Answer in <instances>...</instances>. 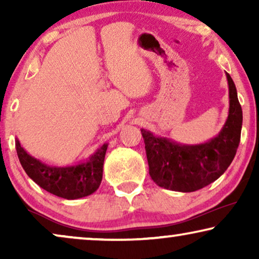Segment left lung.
Instances as JSON below:
<instances>
[{"label": "left lung", "instance_id": "left-lung-1", "mask_svg": "<svg viewBox=\"0 0 259 259\" xmlns=\"http://www.w3.org/2000/svg\"><path fill=\"white\" fill-rule=\"evenodd\" d=\"M226 77L230 98L228 119L218 136L207 143L182 145L141 130L150 176L158 186L193 192L217 180L232 162L240 141L243 112L235 82L228 73Z\"/></svg>", "mask_w": 259, "mask_h": 259}]
</instances>
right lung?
<instances>
[{"label":"right lung","mask_w":259,"mask_h":259,"mask_svg":"<svg viewBox=\"0 0 259 259\" xmlns=\"http://www.w3.org/2000/svg\"><path fill=\"white\" fill-rule=\"evenodd\" d=\"M107 146V144L102 145L90 160L82 164L56 167L31 157L21 147L20 141L15 140L17 157L28 177L47 192L65 199H79L99 189Z\"/></svg>","instance_id":"obj_1"}]
</instances>
